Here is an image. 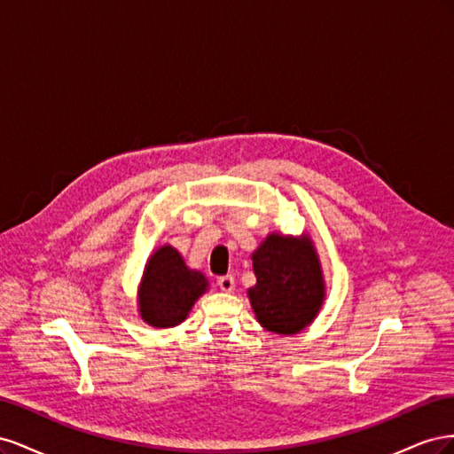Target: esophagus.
Instances as JSON below:
<instances>
[{
  "mask_svg": "<svg viewBox=\"0 0 454 454\" xmlns=\"http://www.w3.org/2000/svg\"><path fill=\"white\" fill-rule=\"evenodd\" d=\"M217 286L222 287V292H232L235 290V278L231 277V274H227V277H222V278H217Z\"/></svg>",
  "mask_w": 454,
  "mask_h": 454,
  "instance_id": "1",
  "label": "esophagus"
}]
</instances>
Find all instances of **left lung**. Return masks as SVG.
<instances>
[{"instance_id":"obj_1","label":"left lung","mask_w":454,"mask_h":454,"mask_svg":"<svg viewBox=\"0 0 454 454\" xmlns=\"http://www.w3.org/2000/svg\"><path fill=\"white\" fill-rule=\"evenodd\" d=\"M252 261L257 282L248 297L257 322L278 335L303 332L325 299L322 265L310 237L270 232Z\"/></svg>"}]
</instances>
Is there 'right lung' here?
<instances>
[{
	"instance_id": "add662e5",
	"label": "right lung",
	"mask_w": 454,
	"mask_h": 454,
	"mask_svg": "<svg viewBox=\"0 0 454 454\" xmlns=\"http://www.w3.org/2000/svg\"><path fill=\"white\" fill-rule=\"evenodd\" d=\"M208 290L202 272L189 269L172 246L164 244L147 259L138 287V310L142 320L153 327L182 324L195 301Z\"/></svg>"
}]
</instances>
